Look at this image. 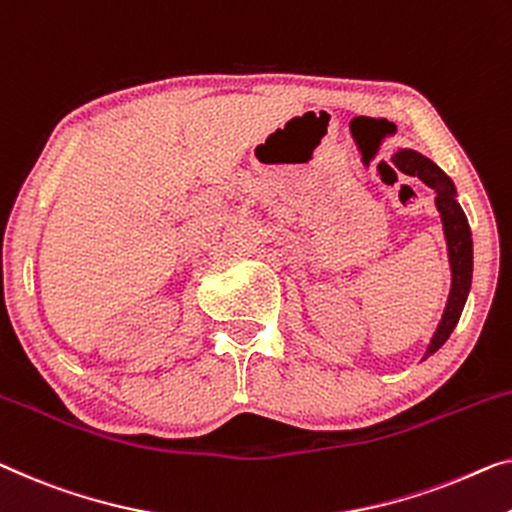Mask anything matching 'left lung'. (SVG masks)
Listing matches in <instances>:
<instances>
[{
	"label": "left lung",
	"instance_id": "1",
	"mask_svg": "<svg viewBox=\"0 0 512 512\" xmlns=\"http://www.w3.org/2000/svg\"><path fill=\"white\" fill-rule=\"evenodd\" d=\"M393 158L404 174L418 177L437 195L434 204H437L441 225H444L448 264H451V292H448V301L437 331H434L430 345L425 349L423 358H427L441 349V345L451 338L457 322H460L471 289V276H474V241H471L469 220L464 216L460 202H457V190L451 177L437 163H432L430 158H425L414 149L395 151Z\"/></svg>",
	"mask_w": 512,
	"mask_h": 512
}]
</instances>
